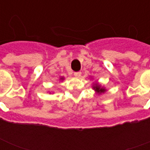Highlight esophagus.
<instances>
[{
	"mask_svg": "<svg viewBox=\"0 0 150 150\" xmlns=\"http://www.w3.org/2000/svg\"><path fill=\"white\" fill-rule=\"evenodd\" d=\"M81 72L80 71H78V72H75L74 73V75H75V77H77V78H79L80 76H81Z\"/></svg>",
	"mask_w": 150,
	"mask_h": 150,
	"instance_id": "34e87169",
	"label": "esophagus"
}]
</instances>
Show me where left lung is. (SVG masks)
<instances>
[{
    "label": "left lung",
    "instance_id": "obj_1",
    "mask_svg": "<svg viewBox=\"0 0 150 150\" xmlns=\"http://www.w3.org/2000/svg\"><path fill=\"white\" fill-rule=\"evenodd\" d=\"M92 88H93L97 93H100H100H104V92H105V91H106V89L104 88H102L99 83H94V85L92 86Z\"/></svg>",
    "mask_w": 150,
    "mask_h": 150
}]
</instances>
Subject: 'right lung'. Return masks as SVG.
Instances as JSON below:
<instances>
[{
    "mask_svg": "<svg viewBox=\"0 0 150 150\" xmlns=\"http://www.w3.org/2000/svg\"><path fill=\"white\" fill-rule=\"evenodd\" d=\"M60 79H63V78L62 77V78H60Z\"/></svg>",
    "mask_w": 150,
    "mask_h": 150,
    "instance_id": "1",
    "label": "right lung"
}]
</instances>
